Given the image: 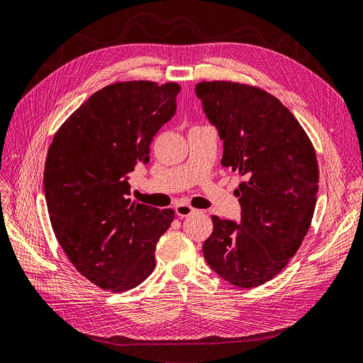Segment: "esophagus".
<instances>
[{"label":"esophagus","instance_id":"esophagus-1","mask_svg":"<svg viewBox=\"0 0 363 363\" xmlns=\"http://www.w3.org/2000/svg\"><path fill=\"white\" fill-rule=\"evenodd\" d=\"M195 211H196L195 208H192L191 206H187V204H179V206H176V213H177L179 217H187V216L194 214Z\"/></svg>","mask_w":363,"mask_h":363}]
</instances>
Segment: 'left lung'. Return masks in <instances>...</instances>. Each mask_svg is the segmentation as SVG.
Instances as JSON below:
<instances>
[{
    "label": "left lung",
    "instance_id": "left-lung-1",
    "mask_svg": "<svg viewBox=\"0 0 363 363\" xmlns=\"http://www.w3.org/2000/svg\"><path fill=\"white\" fill-rule=\"evenodd\" d=\"M195 94L223 141L222 165L244 179L234 192L240 222L211 216L202 252L228 283L256 287L286 267L311 225L318 191L313 144L295 116L262 89L201 82Z\"/></svg>",
    "mask_w": 363,
    "mask_h": 363
}]
</instances>
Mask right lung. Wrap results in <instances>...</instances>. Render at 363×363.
<instances>
[{"label": "right lung", "instance_id": "add662e5", "mask_svg": "<svg viewBox=\"0 0 363 363\" xmlns=\"http://www.w3.org/2000/svg\"><path fill=\"white\" fill-rule=\"evenodd\" d=\"M177 83L123 82L91 95L62 123L45 167V196L57 242L101 289L123 292L155 268L172 210L131 202L129 179L149 162L153 137L176 113Z\"/></svg>", "mask_w": 363, "mask_h": 363}]
</instances>
